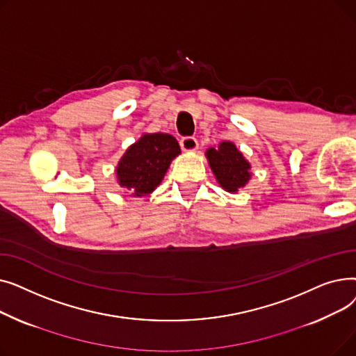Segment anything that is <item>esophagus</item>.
I'll list each match as a JSON object with an SVG mask.
<instances>
[{"label":"esophagus","instance_id":"1","mask_svg":"<svg viewBox=\"0 0 356 356\" xmlns=\"http://www.w3.org/2000/svg\"><path fill=\"white\" fill-rule=\"evenodd\" d=\"M197 145H199L197 140L192 136L180 138V147H181V149H184V152H195Z\"/></svg>","mask_w":356,"mask_h":356}]
</instances>
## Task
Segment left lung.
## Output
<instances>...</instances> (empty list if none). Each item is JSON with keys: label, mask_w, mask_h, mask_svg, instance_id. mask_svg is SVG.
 Listing matches in <instances>:
<instances>
[{"label": "left lung", "mask_w": 356, "mask_h": 356, "mask_svg": "<svg viewBox=\"0 0 356 356\" xmlns=\"http://www.w3.org/2000/svg\"><path fill=\"white\" fill-rule=\"evenodd\" d=\"M207 157L216 180L228 192H238L251 177L250 163L238 152L235 144L229 141H223L218 147L209 148Z\"/></svg>", "instance_id": "8db88e82"}]
</instances>
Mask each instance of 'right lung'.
Returning a JSON list of instances; mask_svg holds the SVG:
<instances>
[{
	"label": "right lung",
	"instance_id": "1",
	"mask_svg": "<svg viewBox=\"0 0 356 356\" xmlns=\"http://www.w3.org/2000/svg\"><path fill=\"white\" fill-rule=\"evenodd\" d=\"M179 153L180 147L175 137L161 133L145 134L127 149L118 163V181L137 196L152 193Z\"/></svg>",
	"mask_w": 356,
	"mask_h": 356
}]
</instances>
